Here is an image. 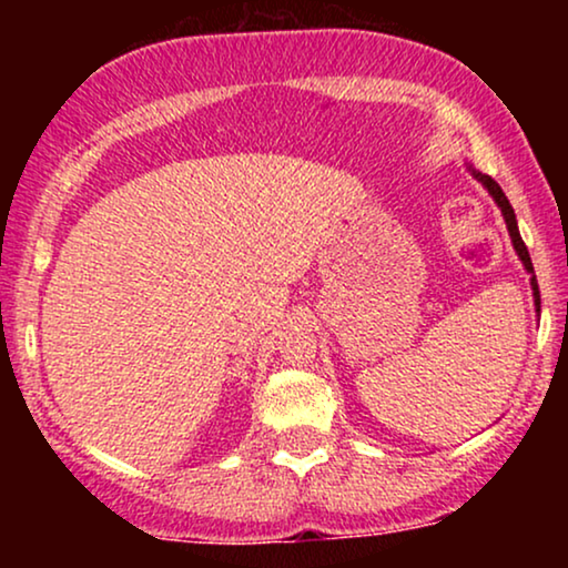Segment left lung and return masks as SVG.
Masks as SVG:
<instances>
[{"mask_svg": "<svg viewBox=\"0 0 568 568\" xmlns=\"http://www.w3.org/2000/svg\"><path fill=\"white\" fill-rule=\"evenodd\" d=\"M475 179H478L480 184H484V186L488 189V192H491V197L497 200V205L501 207V216H505V221H507V232H510V237H513V245H515V251H518L520 262H524L526 270H529L531 275H534L531 256H529V251H526V243H524V240H520V232H518V224H515V213H513V205H510V200L505 197V192H501V186L497 184V181L491 179V175L475 173ZM531 288H534V302H537V306H539V285H537V277H531Z\"/></svg>", "mask_w": 568, "mask_h": 568, "instance_id": "obj_1", "label": "left lung"}]
</instances>
